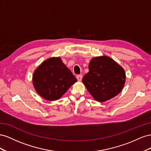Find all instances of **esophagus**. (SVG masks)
<instances>
[{"label": "esophagus", "mask_w": 151, "mask_h": 151, "mask_svg": "<svg viewBox=\"0 0 151 151\" xmlns=\"http://www.w3.org/2000/svg\"><path fill=\"white\" fill-rule=\"evenodd\" d=\"M83 78V75H78L76 76V78L78 81H81V79Z\"/></svg>", "instance_id": "obj_1"}]
</instances>
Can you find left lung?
Returning <instances> with one entry per match:
<instances>
[{
	"instance_id": "8db88e82",
	"label": "left lung",
	"mask_w": 151,
	"mask_h": 151,
	"mask_svg": "<svg viewBox=\"0 0 151 151\" xmlns=\"http://www.w3.org/2000/svg\"><path fill=\"white\" fill-rule=\"evenodd\" d=\"M82 82L95 100L105 102L122 91L126 75L123 68L107 56L93 58Z\"/></svg>"
}]
</instances>
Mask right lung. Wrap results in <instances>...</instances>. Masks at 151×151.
Masks as SVG:
<instances>
[{"label":"right lung","mask_w":151,"mask_h":151,"mask_svg":"<svg viewBox=\"0 0 151 151\" xmlns=\"http://www.w3.org/2000/svg\"><path fill=\"white\" fill-rule=\"evenodd\" d=\"M76 81L59 58L47 59L37 68L33 76L36 91L48 101L58 100Z\"/></svg>","instance_id":"obj_1"}]
</instances>
